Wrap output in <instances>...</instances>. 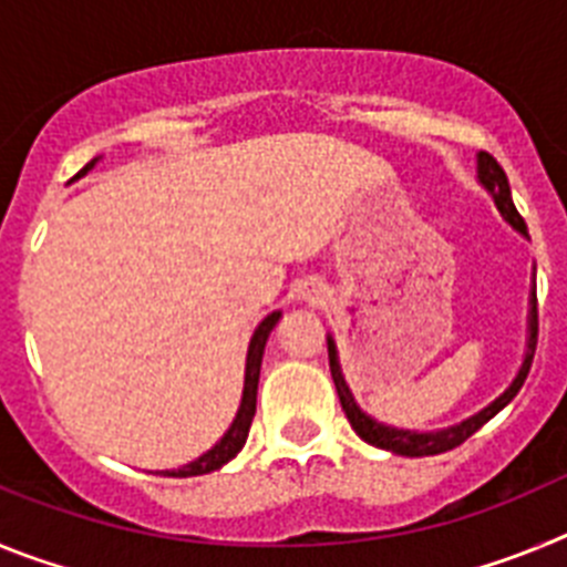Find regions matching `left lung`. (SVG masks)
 <instances>
[{
  "label": "left lung",
  "instance_id": "obj_1",
  "mask_svg": "<svg viewBox=\"0 0 567 567\" xmlns=\"http://www.w3.org/2000/svg\"><path fill=\"white\" fill-rule=\"evenodd\" d=\"M480 178H483L485 187L491 189V195H494V202H497V207L503 209V215L508 218L514 227L519 229V233H525V221L523 215L517 213V207H514V202H511V187H508V175H505V169L499 167L497 158L491 153H480ZM530 338H528V354H525L523 360V369H519L517 380L505 389V394H499L494 403L488 405V409H483L480 414H474V417L463 420L460 425H452V429H445V432H429V434H417V432H403V429H389V425L383 423H374L372 417H365L363 412L358 409V403H354L352 392H349V385H346L343 374H340V363H338V352H334V340L329 338V369H332V380H334V389H338V398H340V405H343L346 417H349V423H352L354 432L360 434V437L365 440V443L378 445V449H385V452H394V454H403V457H429V454H443V452H452V449H457L460 443H465V440L471 437L474 432H480L485 423H488L491 417L497 412H503L505 405L511 403V400L517 398V392L523 389L525 378H528L530 372V363H534V352H537V332H539V320H537V289H534V298H530Z\"/></svg>",
  "mask_w": 567,
  "mask_h": 567
}]
</instances>
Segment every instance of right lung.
<instances>
[{"mask_svg": "<svg viewBox=\"0 0 567 567\" xmlns=\"http://www.w3.org/2000/svg\"><path fill=\"white\" fill-rule=\"evenodd\" d=\"M93 164H96V162L84 164V167L79 169V175L87 173ZM79 175H76V178H79ZM278 320H280V312H272L269 318H264V323L255 329L252 340H249L247 378H244V398H240L238 417L233 420V425H229V432L221 437V443L213 445V449H209L204 457L195 460V463L184 465V468H178V471H162V474H167V477H195V474H209V471L221 468L224 463H229V460H233L235 454L244 449V443H247V434H249V425H252V417H255V400H258V378H260V360H264V346H267L269 332H272Z\"/></svg>", "mask_w": 567, "mask_h": 567, "instance_id": "obj_1", "label": "right lung"}]
</instances>
